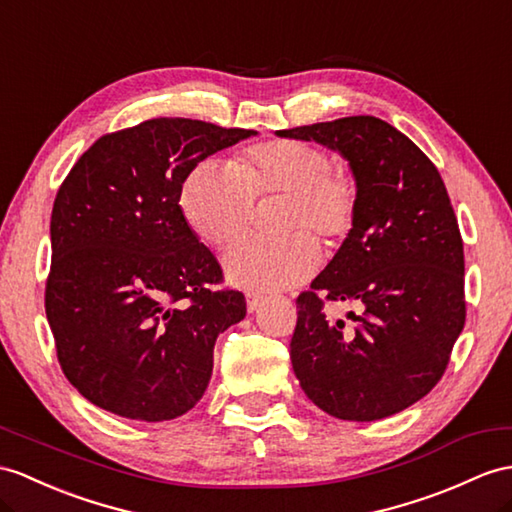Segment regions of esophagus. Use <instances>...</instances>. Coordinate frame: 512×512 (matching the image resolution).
Returning a JSON list of instances; mask_svg holds the SVG:
<instances>
[{"label":"esophagus","instance_id":"1","mask_svg":"<svg viewBox=\"0 0 512 512\" xmlns=\"http://www.w3.org/2000/svg\"><path fill=\"white\" fill-rule=\"evenodd\" d=\"M265 302V297L263 295H258V293H247V310L249 313H254V310H258L260 308V304Z\"/></svg>","mask_w":512,"mask_h":512}]
</instances>
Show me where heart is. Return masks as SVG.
Returning a JSON list of instances; mask_svg holds the SVG:
<instances>
[{
  "label": "heart",
  "instance_id": "1",
  "mask_svg": "<svg viewBox=\"0 0 512 512\" xmlns=\"http://www.w3.org/2000/svg\"><path fill=\"white\" fill-rule=\"evenodd\" d=\"M284 195L278 228L284 236H243L223 265L232 282L254 291L291 289L321 265V247L350 236L360 208L358 182L332 167L326 149L306 141L247 147L236 162L199 160L180 184V210L199 241L221 247L252 221L256 197Z\"/></svg>",
  "mask_w": 512,
  "mask_h": 512
}]
</instances>
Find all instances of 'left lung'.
Returning a JSON list of instances; mask_svg holds the SVG:
<instances>
[{
    "label": "left lung",
    "mask_w": 512,
    "mask_h": 512,
    "mask_svg": "<svg viewBox=\"0 0 512 512\" xmlns=\"http://www.w3.org/2000/svg\"><path fill=\"white\" fill-rule=\"evenodd\" d=\"M341 152L360 191L354 230L299 293L291 363L308 400L347 421L400 413L443 378L465 326V252L439 169L406 134L371 115L293 130ZM352 301V329L325 317Z\"/></svg>",
    "instance_id": "8db88e82"
}]
</instances>
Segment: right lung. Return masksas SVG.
<instances>
[{
  "mask_svg": "<svg viewBox=\"0 0 512 512\" xmlns=\"http://www.w3.org/2000/svg\"><path fill=\"white\" fill-rule=\"evenodd\" d=\"M252 134L149 119L99 136L60 184L45 313L62 373L91 404L165 421L202 400L217 336L247 308L217 289L221 265L184 221L180 184Z\"/></svg>",
  "mask_w": 512,
  "mask_h": 512,
  "instance_id": "1",
  "label": "right lung"
}]
</instances>
